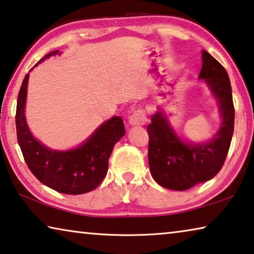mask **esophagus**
Instances as JSON below:
<instances>
[{
  "mask_svg": "<svg viewBox=\"0 0 254 254\" xmlns=\"http://www.w3.org/2000/svg\"><path fill=\"white\" fill-rule=\"evenodd\" d=\"M146 122H147V114L143 109H138V111H135L133 114L130 116V119H128V123H130L132 127L145 126Z\"/></svg>",
  "mask_w": 254,
  "mask_h": 254,
  "instance_id": "obj_1",
  "label": "esophagus"
}]
</instances>
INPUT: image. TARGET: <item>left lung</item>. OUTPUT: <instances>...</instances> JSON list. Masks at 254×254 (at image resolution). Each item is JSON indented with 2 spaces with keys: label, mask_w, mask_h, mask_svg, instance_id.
I'll return each mask as SVG.
<instances>
[{
  "label": "left lung",
  "mask_w": 254,
  "mask_h": 254,
  "mask_svg": "<svg viewBox=\"0 0 254 254\" xmlns=\"http://www.w3.org/2000/svg\"><path fill=\"white\" fill-rule=\"evenodd\" d=\"M202 62L198 77L217 98L222 119L217 134L205 143L184 142L162 112L151 116L147 127L150 173L158 185L172 190H186L212 179L224 165L232 142L235 109L228 74L205 50L202 51Z\"/></svg>",
  "instance_id": "left-lung-1"
}]
</instances>
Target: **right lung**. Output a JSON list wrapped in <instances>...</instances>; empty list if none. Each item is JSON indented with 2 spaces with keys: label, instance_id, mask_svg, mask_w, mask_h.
<instances>
[{
  "label": "right lung",
  "instance_id": "add662e5",
  "mask_svg": "<svg viewBox=\"0 0 254 254\" xmlns=\"http://www.w3.org/2000/svg\"><path fill=\"white\" fill-rule=\"evenodd\" d=\"M57 54H59L58 50L50 52L35 66ZM28 77L29 74L25 76L19 90L16 111L17 139L26 164L41 183L54 190L69 195L93 190L107 175L108 160L113 148L126 133L123 120L114 116L106 121L85 142L75 149L62 151L48 148L33 137L26 123L25 104Z\"/></svg>",
  "mask_w": 254,
  "mask_h": 254
}]
</instances>
